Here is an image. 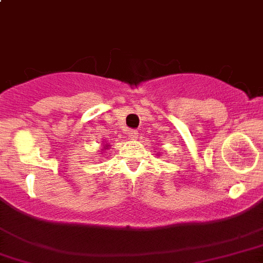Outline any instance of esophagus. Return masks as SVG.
Wrapping results in <instances>:
<instances>
[{
  "label": "esophagus",
  "mask_w": 263,
  "mask_h": 263,
  "mask_svg": "<svg viewBox=\"0 0 263 263\" xmlns=\"http://www.w3.org/2000/svg\"><path fill=\"white\" fill-rule=\"evenodd\" d=\"M127 134H129V137H130V138H132V139L138 138V130L132 129V130H129V132H127Z\"/></svg>",
  "instance_id": "1"
}]
</instances>
